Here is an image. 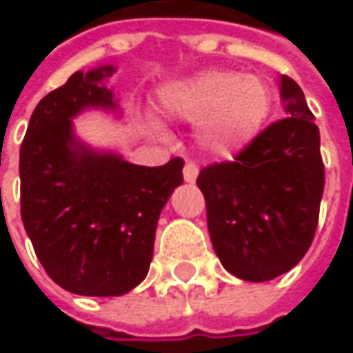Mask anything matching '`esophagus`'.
I'll use <instances>...</instances> for the list:
<instances>
[{
	"instance_id": "1",
	"label": "esophagus",
	"mask_w": 353,
	"mask_h": 353,
	"mask_svg": "<svg viewBox=\"0 0 353 353\" xmlns=\"http://www.w3.org/2000/svg\"><path fill=\"white\" fill-rule=\"evenodd\" d=\"M183 176H184V181H186V183H194V181H196L198 167L194 165V163H192V161H188V163L184 165Z\"/></svg>"
}]
</instances>
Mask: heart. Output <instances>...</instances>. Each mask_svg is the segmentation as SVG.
<instances>
[{
	"label": "heart",
	"mask_w": 353,
	"mask_h": 353,
	"mask_svg": "<svg viewBox=\"0 0 353 353\" xmlns=\"http://www.w3.org/2000/svg\"><path fill=\"white\" fill-rule=\"evenodd\" d=\"M273 90L261 76L204 70L161 90L167 116L196 123L198 143L218 157H232L259 137L273 110Z\"/></svg>",
	"instance_id": "heart-1"
}]
</instances>
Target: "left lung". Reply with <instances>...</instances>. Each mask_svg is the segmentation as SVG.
Listing matches in <instances>:
<instances>
[{
  "label": "left lung",
  "instance_id": "left-lung-1",
  "mask_svg": "<svg viewBox=\"0 0 353 353\" xmlns=\"http://www.w3.org/2000/svg\"><path fill=\"white\" fill-rule=\"evenodd\" d=\"M279 86L287 117L234 161L204 167L196 179L218 259L251 283L279 277L305 257L324 192L314 116L292 78L281 76Z\"/></svg>",
  "mask_w": 353,
  "mask_h": 353
}]
</instances>
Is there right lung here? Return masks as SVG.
I'll list each match as a JSON object with an SVG mask.
<instances>
[{
	"mask_svg": "<svg viewBox=\"0 0 353 353\" xmlns=\"http://www.w3.org/2000/svg\"><path fill=\"white\" fill-rule=\"evenodd\" d=\"M105 64L78 70L37 103L21 143V220L47 275L82 296H119L147 277L157 222L183 184V159L163 167L98 151L74 133L84 110L117 112Z\"/></svg>",
	"mask_w": 353,
	"mask_h": 353,
	"instance_id": "right-lung-1",
	"label": "right lung"
}]
</instances>
